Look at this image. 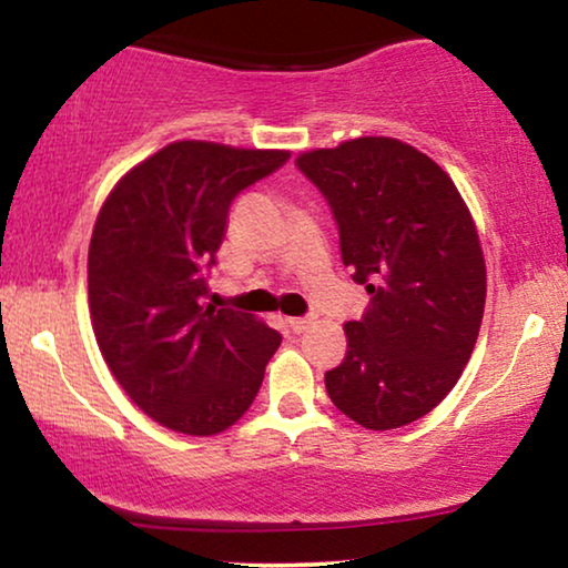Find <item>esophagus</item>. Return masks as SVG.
Returning a JSON list of instances; mask_svg holds the SVG:
<instances>
[{
    "mask_svg": "<svg viewBox=\"0 0 568 568\" xmlns=\"http://www.w3.org/2000/svg\"><path fill=\"white\" fill-rule=\"evenodd\" d=\"M286 325H290L292 333H305L310 321L307 317H286Z\"/></svg>",
    "mask_w": 568,
    "mask_h": 568,
    "instance_id": "1",
    "label": "esophagus"
}]
</instances>
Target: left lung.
<instances>
[{"mask_svg":"<svg viewBox=\"0 0 568 568\" xmlns=\"http://www.w3.org/2000/svg\"><path fill=\"white\" fill-rule=\"evenodd\" d=\"M338 224L341 258L369 305L348 321L346 356L325 372L333 406L364 429H398L453 390L476 346L486 263L455 183L390 136L297 158Z\"/></svg>","mask_w":568,"mask_h":568,"instance_id":"obj_1","label":"left lung"}]
</instances>
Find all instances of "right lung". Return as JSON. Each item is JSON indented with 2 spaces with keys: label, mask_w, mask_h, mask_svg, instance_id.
<instances>
[{
  "label": "right lung",
  "mask_w": 568,
  "mask_h": 568,
  "mask_svg": "<svg viewBox=\"0 0 568 568\" xmlns=\"http://www.w3.org/2000/svg\"><path fill=\"white\" fill-rule=\"evenodd\" d=\"M284 150L173 142L115 183L88 253L98 346L129 398L168 429L212 437L251 408L278 331L204 307L230 206Z\"/></svg>",
  "instance_id": "right-lung-1"
}]
</instances>
